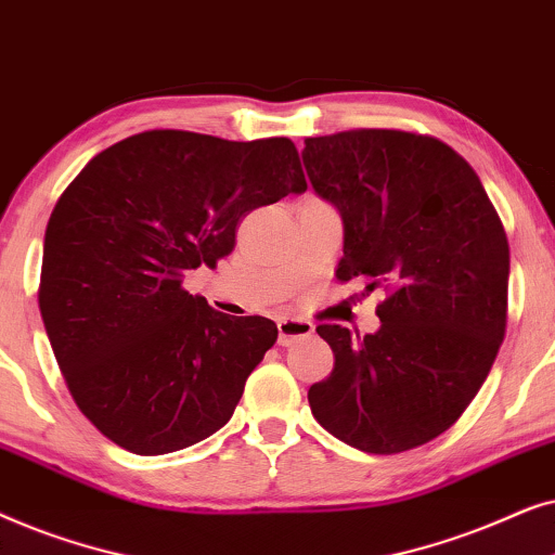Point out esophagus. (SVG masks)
<instances>
[{"label":"esophagus","mask_w":555,"mask_h":555,"mask_svg":"<svg viewBox=\"0 0 555 555\" xmlns=\"http://www.w3.org/2000/svg\"><path fill=\"white\" fill-rule=\"evenodd\" d=\"M313 323L306 321V318H280L278 321V344L291 346L295 340L313 336Z\"/></svg>","instance_id":"34e87169"}]
</instances>
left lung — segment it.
Returning a JSON list of instances; mask_svg holds the SVG:
<instances>
[{"label":"left lung","mask_w":555,"mask_h":555,"mask_svg":"<svg viewBox=\"0 0 555 555\" xmlns=\"http://www.w3.org/2000/svg\"><path fill=\"white\" fill-rule=\"evenodd\" d=\"M315 194L344 217L336 278L384 287L382 328L318 325L333 371L310 412L371 454L427 444L452 427L488 378L507 325L511 249L480 177L439 139L353 128L306 139Z\"/></svg>","instance_id":"obj_1"}]
</instances>
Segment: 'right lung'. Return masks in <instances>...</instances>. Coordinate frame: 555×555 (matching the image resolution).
<instances>
[{
	"label": "right lung",
	"instance_id": "obj_1",
	"mask_svg": "<svg viewBox=\"0 0 555 555\" xmlns=\"http://www.w3.org/2000/svg\"><path fill=\"white\" fill-rule=\"evenodd\" d=\"M291 139L156 128L90 158L44 232L40 313L75 404L133 454L192 447L234 414L275 323L181 287L217 268L242 217L306 192Z\"/></svg>",
	"mask_w": 555,
	"mask_h": 555
}]
</instances>
